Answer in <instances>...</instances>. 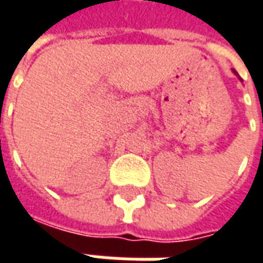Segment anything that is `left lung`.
Wrapping results in <instances>:
<instances>
[{"instance_id": "1", "label": "left lung", "mask_w": 263, "mask_h": 263, "mask_svg": "<svg viewBox=\"0 0 263 263\" xmlns=\"http://www.w3.org/2000/svg\"><path fill=\"white\" fill-rule=\"evenodd\" d=\"M232 71H234V74H235V76H238V73H237V71H235V70H232ZM238 79H239V80L242 81V79H241V77H239V76H238Z\"/></svg>"}]
</instances>
